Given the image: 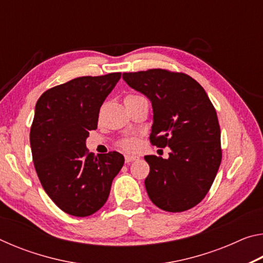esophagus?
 I'll return each instance as SVG.
<instances>
[{
  "mask_svg": "<svg viewBox=\"0 0 263 263\" xmlns=\"http://www.w3.org/2000/svg\"><path fill=\"white\" fill-rule=\"evenodd\" d=\"M135 160H138V157H136V155H126V157H125V162L126 163L135 161Z\"/></svg>",
  "mask_w": 263,
  "mask_h": 263,
  "instance_id": "esophagus-1",
  "label": "esophagus"
}]
</instances>
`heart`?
<instances>
[{"label":"heart","mask_w":263,"mask_h":263,"mask_svg":"<svg viewBox=\"0 0 263 263\" xmlns=\"http://www.w3.org/2000/svg\"><path fill=\"white\" fill-rule=\"evenodd\" d=\"M138 97H140L139 95H127L125 99H124V102L126 101H131V100H135L138 99ZM119 147H122L124 151H126V152H133V151H136L138 148V146H139V142L136 139V138H132V137H127V138H123V139L118 142Z\"/></svg>","instance_id":"obj_1"}]
</instances>
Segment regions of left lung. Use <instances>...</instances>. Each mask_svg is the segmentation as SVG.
<instances>
[{
  "label": "left lung",
  "mask_w": 263,
  "mask_h": 263,
  "mask_svg": "<svg viewBox=\"0 0 263 263\" xmlns=\"http://www.w3.org/2000/svg\"><path fill=\"white\" fill-rule=\"evenodd\" d=\"M123 79L152 102L151 144L171 148L168 159L145 157L151 201L168 212L189 210L205 197L221 162L215 106L201 84L184 73L154 68L123 73Z\"/></svg>",
  "instance_id": "obj_1"
}]
</instances>
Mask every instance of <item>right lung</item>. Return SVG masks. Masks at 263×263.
<instances>
[{"label":"right lung","mask_w":263,"mask_h":263,"mask_svg":"<svg viewBox=\"0 0 263 263\" xmlns=\"http://www.w3.org/2000/svg\"><path fill=\"white\" fill-rule=\"evenodd\" d=\"M122 73L81 77L48 89L35 104L30 145L35 172L50 198L68 215L90 216L104 205L124 164L118 152L86 147L100 108Z\"/></svg>","instance_id":"obj_1"}]
</instances>
